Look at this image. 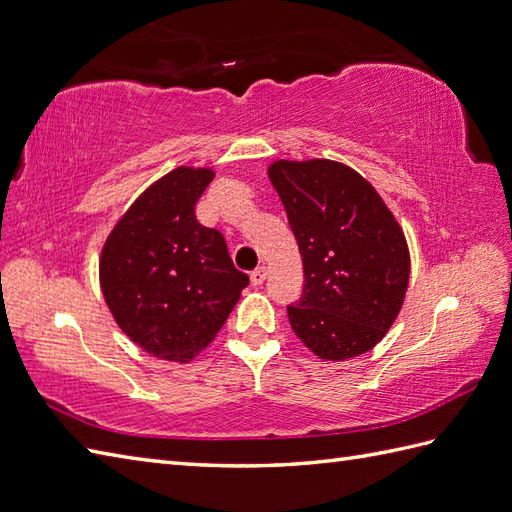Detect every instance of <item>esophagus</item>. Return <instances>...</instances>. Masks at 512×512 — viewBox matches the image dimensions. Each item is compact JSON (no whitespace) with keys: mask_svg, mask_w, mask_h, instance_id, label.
<instances>
[{"mask_svg":"<svg viewBox=\"0 0 512 512\" xmlns=\"http://www.w3.org/2000/svg\"><path fill=\"white\" fill-rule=\"evenodd\" d=\"M266 277H268L266 266H259V268H255V270L251 272V283H253V285H261V283L266 281Z\"/></svg>","mask_w":512,"mask_h":512,"instance_id":"obj_1","label":"esophagus"}]
</instances>
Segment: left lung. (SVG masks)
Segmentation results:
<instances>
[{"label": "left lung", "instance_id": "left-lung-1", "mask_svg": "<svg viewBox=\"0 0 512 512\" xmlns=\"http://www.w3.org/2000/svg\"><path fill=\"white\" fill-rule=\"evenodd\" d=\"M268 174L303 257V294L288 305L294 334L331 362L371 351L395 323L410 279L395 216L349 165L277 161Z\"/></svg>", "mask_w": 512, "mask_h": 512}]
</instances>
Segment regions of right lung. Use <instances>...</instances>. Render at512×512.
I'll list each match as a JSON object with an SVG mask.
<instances>
[{"instance_id": "right-lung-1", "label": "right lung", "mask_w": 512, "mask_h": 512, "mask_svg": "<svg viewBox=\"0 0 512 512\" xmlns=\"http://www.w3.org/2000/svg\"><path fill=\"white\" fill-rule=\"evenodd\" d=\"M211 181V170L165 174L102 248L106 305L130 340L163 360L189 362L205 349L248 285L224 235L196 220V202Z\"/></svg>"}]
</instances>
